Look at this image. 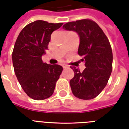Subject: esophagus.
I'll use <instances>...</instances> for the list:
<instances>
[{
  "label": "esophagus",
  "instance_id": "1",
  "mask_svg": "<svg viewBox=\"0 0 129 129\" xmlns=\"http://www.w3.org/2000/svg\"><path fill=\"white\" fill-rule=\"evenodd\" d=\"M62 66H63V68H64V69L68 68H69V66H68V65H66V64H63Z\"/></svg>",
  "mask_w": 129,
  "mask_h": 129
}]
</instances>
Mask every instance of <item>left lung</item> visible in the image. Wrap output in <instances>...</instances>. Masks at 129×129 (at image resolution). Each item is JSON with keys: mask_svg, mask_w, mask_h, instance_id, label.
<instances>
[{"mask_svg": "<svg viewBox=\"0 0 129 129\" xmlns=\"http://www.w3.org/2000/svg\"><path fill=\"white\" fill-rule=\"evenodd\" d=\"M63 29L78 34V54L85 61L86 68L82 72L70 67L74 72V77L70 81L73 94L80 99H93L105 88L112 72L110 42L98 24L90 19L69 22Z\"/></svg>", "mask_w": 129, "mask_h": 129, "instance_id": "left-lung-1", "label": "left lung"}]
</instances>
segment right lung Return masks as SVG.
<instances>
[{
    "label": "right lung",
    "mask_w": 129,
    "mask_h": 129,
    "mask_svg": "<svg viewBox=\"0 0 129 129\" xmlns=\"http://www.w3.org/2000/svg\"><path fill=\"white\" fill-rule=\"evenodd\" d=\"M63 23L38 20L26 25L20 32L13 49L14 70L23 90L32 99L50 97L63 68L43 63L41 57L48 49L51 35Z\"/></svg>",
    "instance_id": "add662e5"
}]
</instances>
